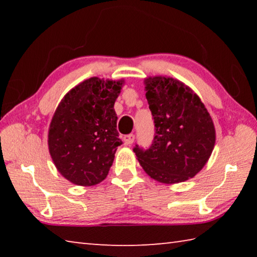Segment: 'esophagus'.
<instances>
[{"instance_id": "34e87169", "label": "esophagus", "mask_w": 257, "mask_h": 257, "mask_svg": "<svg viewBox=\"0 0 257 257\" xmlns=\"http://www.w3.org/2000/svg\"><path fill=\"white\" fill-rule=\"evenodd\" d=\"M134 141H135V135L134 134H129V135H127V136L123 137V142H124L125 145L133 144Z\"/></svg>"}]
</instances>
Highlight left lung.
<instances>
[{
    "label": "left lung",
    "mask_w": 257,
    "mask_h": 257,
    "mask_svg": "<svg viewBox=\"0 0 257 257\" xmlns=\"http://www.w3.org/2000/svg\"><path fill=\"white\" fill-rule=\"evenodd\" d=\"M145 85L155 134L149 149L136 145L134 152L153 179L163 184L186 181L202 170L214 147L210 113L179 80L150 77Z\"/></svg>",
    "instance_id": "1"
}]
</instances>
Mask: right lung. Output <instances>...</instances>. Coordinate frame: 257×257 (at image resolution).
Instances as JSON below:
<instances>
[{
    "mask_svg": "<svg viewBox=\"0 0 257 257\" xmlns=\"http://www.w3.org/2000/svg\"><path fill=\"white\" fill-rule=\"evenodd\" d=\"M123 81L89 78L72 88L52 118L49 150L58 171L78 186L105 179L122 144L114 102Z\"/></svg>",
    "mask_w": 257,
    "mask_h": 257,
    "instance_id": "add662e5",
    "label": "right lung"
}]
</instances>
